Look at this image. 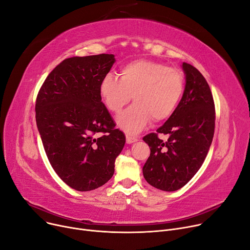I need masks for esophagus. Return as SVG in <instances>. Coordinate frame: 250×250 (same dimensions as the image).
I'll use <instances>...</instances> for the list:
<instances>
[{
    "label": "esophagus",
    "instance_id": "1",
    "mask_svg": "<svg viewBox=\"0 0 250 250\" xmlns=\"http://www.w3.org/2000/svg\"><path fill=\"white\" fill-rule=\"evenodd\" d=\"M136 141H138V139H137L136 137H132V136H129V135L126 136V142H127L128 144L134 143V142H136Z\"/></svg>",
    "mask_w": 250,
    "mask_h": 250
}]
</instances>
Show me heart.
I'll use <instances>...</instances> for the list:
<instances>
[{
	"mask_svg": "<svg viewBox=\"0 0 250 250\" xmlns=\"http://www.w3.org/2000/svg\"><path fill=\"white\" fill-rule=\"evenodd\" d=\"M184 77L180 70L164 64L136 60L120 69V80L112 74L100 83V95L106 107L116 114L130 102L134 105L118 117L117 124L135 135L152 120L160 122L174 112L183 92Z\"/></svg>",
	"mask_w": 250,
	"mask_h": 250,
	"instance_id": "b5f03b06",
	"label": "heart"
}]
</instances>
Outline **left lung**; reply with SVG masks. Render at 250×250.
Returning <instances> with one entry per match:
<instances>
[{
	"instance_id": "8db88e82",
	"label": "left lung",
	"mask_w": 250,
	"mask_h": 250,
	"mask_svg": "<svg viewBox=\"0 0 250 250\" xmlns=\"http://www.w3.org/2000/svg\"><path fill=\"white\" fill-rule=\"evenodd\" d=\"M185 88L182 98L157 132L168 135L164 143L157 133L143 140L150 156L143 166L145 180L157 189L175 191L187 184L203 164L212 143L215 110L212 94L202 74L183 63Z\"/></svg>"
}]
</instances>
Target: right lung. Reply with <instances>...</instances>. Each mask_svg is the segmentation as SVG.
I'll return each instance as SVG.
<instances>
[{
    "mask_svg": "<svg viewBox=\"0 0 250 250\" xmlns=\"http://www.w3.org/2000/svg\"><path fill=\"white\" fill-rule=\"evenodd\" d=\"M114 63L113 54L66 59L38 94L36 122L47 157L58 176L77 191L108 182L125 145L99 90Z\"/></svg>",
    "mask_w": 250,
    "mask_h": 250,
    "instance_id": "right-lung-1",
    "label": "right lung"
}]
</instances>
